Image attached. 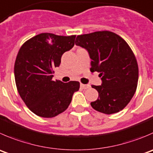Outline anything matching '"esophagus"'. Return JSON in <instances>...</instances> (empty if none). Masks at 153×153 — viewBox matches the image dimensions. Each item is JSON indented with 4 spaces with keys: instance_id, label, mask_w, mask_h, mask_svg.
<instances>
[{
    "instance_id": "esophagus-1",
    "label": "esophagus",
    "mask_w": 153,
    "mask_h": 153,
    "mask_svg": "<svg viewBox=\"0 0 153 153\" xmlns=\"http://www.w3.org/2000/svg\"><path fill=\"white\" fill-rule=\"evenodd\" d=\"M80 87H81L82 89H87V88H89V87H90V85H88V84H80Z\"/></svg>"
}]
</instances>
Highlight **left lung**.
I'll list each match as a JSON object with an SVG mask.
<instances>
[{
	"mask_svg": "<svg viewBox=\"0 0 153 153\" xmlns=\"http://www.w3.org/2000/svg\"><path fill=\"white\" fill-rule=\"evenodd\" d=\"M75 45L84 48L91 59L90 71L98 72L102 80L93 85L99 93L90 103L93 109L111 114L123 109L131 101L138 81V66L127 42L117 34L98 31L77 36Z\"/></svg>",
	"mask_w": 153,
	"mask_h": 153,
	"instance_id": "1",
	"label": "left lung"
}]
</instances>
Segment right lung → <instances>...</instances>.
<instances>
[{"instance_id":"add662e5","label":"right lung","mask_w":153,"mask_h":153,"mask_svg":"<svg viewBox=\"0 0 153 153\" xmlns=\"http://www.w3.org/2000/svg\"><path fill=\"white\" fill-rule=\"evenodd\" d=\"M76 36L40 33L25 42L14 67L18 92L27 108L37 116L51 118L67 109L78 81H52L54 70L63 53L72 49Z\"/></svg>"}]
</instances>
